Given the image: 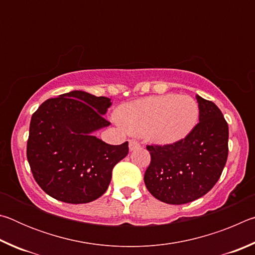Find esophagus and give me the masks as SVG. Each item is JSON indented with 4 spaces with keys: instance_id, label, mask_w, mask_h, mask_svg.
Listing matches in <instances>:
<instances>
[{
    "instance_id": "34e87169",
    "label": "esophagus",
    "mask_w": 255,
    "mask_h": 255,
    "mask_svg": "<svg viewBox=\"0 0 255 255\" xmlns=\"http://www.w3.org/2000/svg\"><path fill=\"white\" fill-rule=\"evenodd\" d=\"M139 147H140L139 141L136 140V139H130V140H129V149L133 150V149L139 148Z\"/></svg>"
}]
</instances>
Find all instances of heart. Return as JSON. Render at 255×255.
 <instances>
[{
	"instance_id": "b5f03b06",
	"label": "heart",
	"mask_w": 255,
	"mask_h": 255,
	"mask_svg": "<svg viewBox=\"0 0 255 255\" xmlns=\"http://www.w3.org/2000/svg\"><path fill=\"white\" fill-rule=\"evenodd\" d=\"M198 115L199 108L192 98L165 94L124 105L117 118L128 131L147 133L154 141L169 144L182 139L192 130Z\"/></svg>"
}]
</instances>
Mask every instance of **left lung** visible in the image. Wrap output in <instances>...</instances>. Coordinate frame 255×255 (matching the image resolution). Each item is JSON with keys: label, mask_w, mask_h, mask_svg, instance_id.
Segmentation results:
<instances>
[{"label": "left lung", "mask_w": 255, "mask_h": 255, "mask_svg": "<svg viewBox=\"0 0 255 255\" xmlns=\"http://www.w3.org/2000/svg\"><path fill=\"white\" fill-rule=\"evenodd\" d=\"M199 123L182 139L147 145L150 163L146 188L170 205L188 204L205 196L219 180L228 156V125L214 102L197 96Z\"/></svg>", "instance_id": "8db88e82"}]
</instances>
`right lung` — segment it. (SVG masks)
<instances>
[{
	"label": "right lung",
	"instance_id": "1",
	"mask_svg": "<svg viewBox=\"0 0 255 255\" xmlns=\"http://www.w3.org/2000/svg\"><path fill=\"white\" fill-rule=\"evenodd\" d=\"M111 100L72 91L46 100L33 112L27 158L36 182L55 199L86 204L101 197L112 169L128 154V141L110 145L92 135L109 126Z\"/></svg>",
	"mask_w": 255,
	"mask_h": 255
}]
</instances>
